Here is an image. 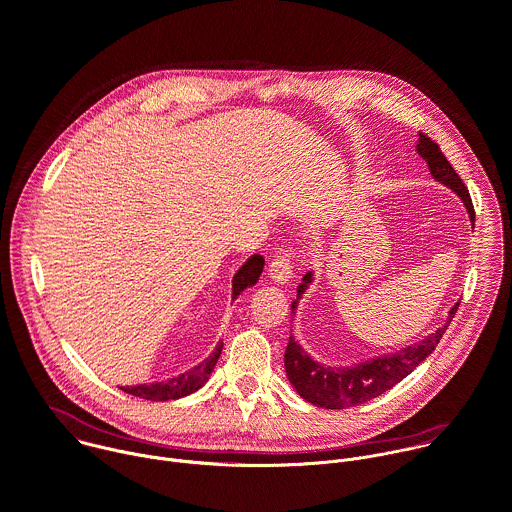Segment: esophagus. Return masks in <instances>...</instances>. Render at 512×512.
I'll use <instances>...</instances> for the list:
<instances>
[{
  "mask_svg": "<svg viewBox=\"0 0 512 512\" xmlns=\"http://www.w3.org/2000/svg\"><path fill=\"white\" fill-rule=\"evenodd\" d=\"M291 273H293V265H291V261H289V253H287V251H277V253H275V259H273L271 265H269V277H271L275 283L285 285V283H289Z\"/></svg>",
  "mask_w": 512,
  "mask_h": 512,
  "instance_id": "obj_1",
  "label": "esophagus"
}]
</instances>
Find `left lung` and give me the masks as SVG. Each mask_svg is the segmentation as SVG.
<instances>
[{
	"label": "left lung",
	"mask_w": 512,
	"mask_h": 512,
	"mask_svg": "<svg viewBox=\"0 0 512 512\" xmlns=\"http://www.w3.org/2000/svg\"><path fill=\"white\" fill-rule=\"evenodd\" d=\"M418 136L420 138H418L416 150L426 160V164L430 168V175L438 183L452 189L462 199V203L470 215L472 229H474V207H472L468 189L464 187L462 179L458 177L452 164L446 160L440 146L430 136H426L424 132H420ZM309 283H311V271L303 277V281L297 287V299L291 303V313H295L297 301L301 299V295ZM458 305L460 303H456L450 309L446 323L442 327H438L434 333L426 335L422 342L408 346L396 354L372 358L368 362H360V364L348 366V368H331V366L317 364L309 354H305L301 350V346L291 335L287 342V348H285L287 378L293 384V388L297 390V394L313 406L327 408V410H344V408L360 406L372 398L382 396L386 390L394 388L398 382H402L408 374H412L436 350V346L442 339L444 331L448 329Z\"/></svg>",
	"instance_id": "left-lung-1"
}]
</instances>
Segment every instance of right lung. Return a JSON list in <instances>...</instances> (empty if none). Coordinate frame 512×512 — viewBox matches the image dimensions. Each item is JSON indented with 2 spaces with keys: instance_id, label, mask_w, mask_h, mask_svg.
Segmentation results:
<instances>
[{
  "instance_id": "obj_1",
  "label": "right lung",
  "mask_w": 512,
  "mask_h": 512,
  "mask_svg": "<svg viewBox=\"0 0 512 512\" xmlns=\"http://www.w3.org/2000/svg\"><path fill=\"white\" fill-rule=\"evenodd\" d=\"M265 259L261 255H253L251 259H247V263L235 273L233 277V299H237V295H241V291H245L247 287L255 285L261 271H263ZM223 344H219L215 348V352L203 360L199 366H195L193 370L170 378L166 382H156V384H138V386H124L120 390H124L126 394H132L136 398H144V400H152V402H166V400H179L183 396H189L193 392H197L211 376L219 356H221Z\"/></svg>"
}]
</instances>
